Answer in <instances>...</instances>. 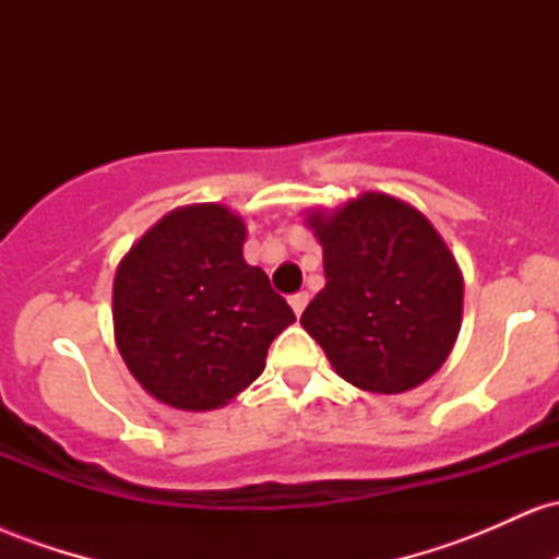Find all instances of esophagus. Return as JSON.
Here are the masks:
<instances>
[{"label":"esophagus","instance_id":"34e87169","mask_svg":"<svg viewBox=\"0 0 559 559\" xmlns=\"http://www.w3.org/2000/svg\"><path fill=\"white\" fill-rule=\"evenodd\" d=\"M307 301H310V294L307 292H299V294H294L292 299H288V305H292V310H294V316H301V312H305V307H307Z\"/></svg>","mask_w":559,"mask_h":559}]
</instances>
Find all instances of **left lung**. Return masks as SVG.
Segmentation results:
<instances>
[{"mask_svg": "<svg viewBox=\"0 0 559 559\" xmlns=\"http://www.w3.org/2000/svg\"><path fill=\"white\" fill-rule=\"evenodd\" d=\"M325 286L299 323L352 386L400 394L420 386L457 342L463 273L420 210L368 191L344 207L312 210Z\"/></svg>", "mask_w": 559, "mask_h": 559, "instance_id": "8db88e82", "label": "left lung"}]
</instances>
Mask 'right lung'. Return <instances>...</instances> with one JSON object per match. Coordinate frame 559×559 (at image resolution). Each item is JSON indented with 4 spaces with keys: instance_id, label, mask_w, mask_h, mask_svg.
Wrapping results in <instances>:
<instances>
[{
    "instance_id": "1",
    "label": "right lung",
    "mask_w": 559,
    "mask_h": 559,
    "mask_svg": "<svg viewBox=\"0 0 559 559\" xmlns=\"http://www.w3.org/2000/svg\"><path fill=\"white\" fill-rule=\"evenodd\" d=\"M247 226L223 204H189L155 223L120 260L115 344L155 400L204 413L265 370L292 307L241 249Z\"/></svg>"
}]
</instances>
